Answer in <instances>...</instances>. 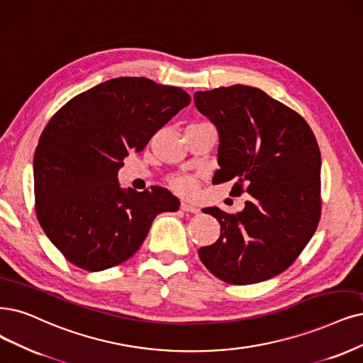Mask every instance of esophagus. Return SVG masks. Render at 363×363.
Returning a JSON list of instances; mask_svg holds the SVG:
<instances>
[{"label":"esophagus","mask_w":363,"mask_h":363,"mask_svg":"<svg viewBox=\"0 0 363 363\" xmlns=\"http://www.w3.org/2000/svg\"><path fill=\"white\" fill-rule=\"evenodd\" d=\"M181 209L184 212H190V213H197L199 212V208L193 203H189V202H181Z\"/></svg>","instance_id":"1"}]
</instances>
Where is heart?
Returning <instances> with one entry per match:
<instances>
[{"label":"heart","mask_w":363,"mask_h":363,"mask_svg":"<svg viewBox=\"0 0 363 363\" xmlns=\"http://www.w3.org/2000/svg\"><path fill=\"white\" fill-rule=\"evenodd\" d=\"M172 186L181 193H190L194 189V179L186 174H179V177L172 178Z\"/></svg>","instance_id":"heart-1"}]
</instances>
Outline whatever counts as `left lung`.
I'll list each match as a JSON object with an SVG mask.
<instances>
[{"label":"left lung","instance_id":"1","mask_svg":"<svg viewBox=\"0 0 363 363\" xmlns=\"http://www.w3.org/2000/svg\"><path fill=\"white\" fill-rule=\"evenodd\" d=\"M194 103L220 136L212 184L235 181L233 194L248 193L238 213L205 209L221 233L199 257L229 284L277 277L299 257L320 221L321 157L314 133L298 112L259 88L197 91Z\"/></svg>","mask_w":363,"mask_h":363}]
</instances>
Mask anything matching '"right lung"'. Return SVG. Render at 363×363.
Returning a JSON list of instances; mask_svg holds the SVG:
<instances>
[{
    "label": "right lung",
    "instance_id": "1",
    "mask_svg": "<svg viewBox=\"0 0 363 363\" xmlns=\"http://www.w3.org/2000/svg\"><path fill=\"white\" fill-rule=\"evenodd\" d=\"M191 97L146 77H116L67 101L34 154L35 212L64 257L89 272L130 259L161 212L179 200L163 186L123 190L118 170Z\"/></svg>",
    "mask_w": 363,
    "mask_h": 363
}]
</instances>
